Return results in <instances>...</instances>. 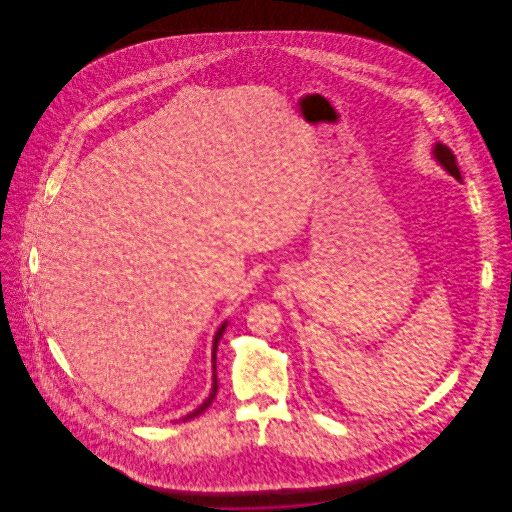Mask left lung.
<instances>
[{"mask_svg":"<svg viewBox=\"0 0 512 512\" xmlns=\"http://www.w3.org/2000/svg\"><path fill=\"white\" fill-rule=\"evenodd\" d=\"M432 153H434L437 163L441 164L448 174L454 175L457 181H461V172H459V166H457L456 163V155L452 153V150H450L448 146L441 144V142H435Z\"/></svg>","mask_w":512,"mask_h":512,"instance_id":"8db88e82","label":"left lung"}]
</instances>
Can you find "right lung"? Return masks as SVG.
Segmentation results:
<instances>
[{"instance_id": "add662e5", "label": "right lung", "mask_w": 512, "mask_h": 512, "mask_svg": "<svg viewBox=\"0 0 512 512\" xmlns=\"http://www.w3.org/2000/svg\"><path fill=\"white\" fill-rule=\"evenodd\" d=\"M225 329H227V320L219 326L218 331H216V337H214V344H212V368H214V375H212V392L208 395L207 401L201 404L199 408H196L194 412H190V414L185 415L183 417V421H188V419H194L197 415L203 414L205 410H207L208 406L212 404L214 401V397H216V393H218V375H216V351H218V344L221 337H223V333H225Z\"/></svg>"}]
</instances>
